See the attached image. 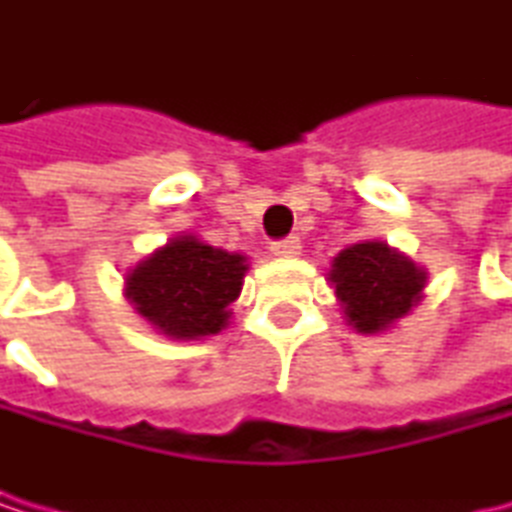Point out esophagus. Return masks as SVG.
Listing matches in <instances>:
<instances>
[{"mask_svg": "<svg viewBox=\"0 0 512 512\" xmlns=\"http://www.w3.org/2000/svg\"><path fill=\"white\" fill-rule=\"evenodd\" d=\"M272 256H278V259H294V256H300V240L297 237H285V240H275L272 246Z\"/></svg>", "mask_w": 512, "mask_h": 512, "instance_id": "obj_1", "label": "esophagus"}]
</instances>
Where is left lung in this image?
Returning a JSON list of instances; mask_svg holds the SVG:
<instances>
[{"mask_svg":"<svg viewBox=\"0 0 512 512\" xmlns=\"http://www.w3.org/2000/svg\"><path fill=\"white\" fill-rule=\"evenodd\" d=\"M329 281L345 323L361 335H377L421 304L427 272L383 240H364L332 259Z\"/></svg>","mask_w":512,"mask_h":512,"instance_id":"8db88e82","label":"left lung"}]
</instances>
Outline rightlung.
<instances>
[{
    "label": "right lung",
    "instance_id": "obj_1",
    "mask_svg": "<svg viewBox=\"0 0 512 512\" xmlns=\"http://www.w3.org/2000/svg\"><path fill=\"white\" fill-rule=\"evenodd\" d=\"M246 269V256L180 234L126 272V300L161 335L205 339L231 323Z\"/></svg>",
    "mask_w": 512,
    "mask_h": 512
}]
</instances>
